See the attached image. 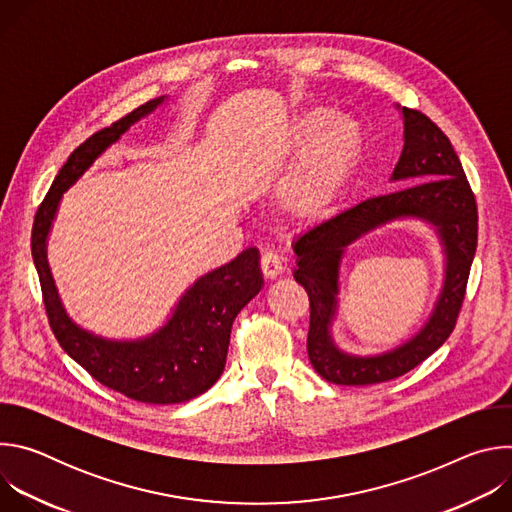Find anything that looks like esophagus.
Returning a JSON list of instances; mask_svg holds the SVG:
<instances>
[{"instance_id":"34e87169","label":"esophagus","mask_w":512,"mask_h":512,"mask_svg":"<svg viewBox=\"0 0 512 512\" xmlns=\"http://www.w3.org/2000/svg\"><path fill=\"white\" fill-rule=\"evenodd\" d=\"M261 273L265 279H277L283 273V265L275 253H263L261 255Z\"/></svg>"}]
</instances>
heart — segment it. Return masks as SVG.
Listing matches in <instances>:
<instances>
[{
  "mask_svg": "<svg viewBox=\"0 0 512 512\" xmlns=\"http://www.w3.org/2000/svg\"><path fill=\"white\" fill-rule=\"evenodd\" d=\"M362 145L356 121L310 109L296 117L289 131V150L304 157L277 186V208L291 223L320 218L342 190Z\"/></svg>",
  "mask_w": 512,
  "mask_h": 512,
  "instance_id": "heart-1",
  "label": "heart"
}]
</instances>
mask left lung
Here are the masks:
<instances>
[{
	"instance_id": "obj_1",
	"label": "left lung",
	"mask_w": 512,
	"mask_h": 512,
	"mask_svg": "<svg viewBox=\"0 0 512 512\" xmlns=\"http://www.w3.org/2000/svg\"><path fill=\"white\" fill-rule=\"evenodd\" d=\"M403 121V150L389 182L407 188L364 200L296 239L294 277L310 296L308 356L328 383L375 385L397 379L431 356L452 334L470 265L476 253V200L450 139L423 113L395 105ZM397 220H419L432 227L445 255V281L420 330L405 343L377 355H352L333 340L339 267L358 238Z\"/></svg>"
}]
</instances>
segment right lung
<instances>
[{
	"instance_id": "1",
	"label": "right lung",
	"mask_w": 512,
	"mask_h": 512,
	"mask_svg": "<svg viewBox=\"0 0 512 512\" xmlns=\"http://www.w3.org/2000/svg\"><path fill=\"white\" fill-rule=\"evenodd\" d=\"M166 101L168 97L148 101L79 145L54 178L32 227V257L50 328L60 346L101 385L154 405L190 401L223 375L233 322L263 287L259 251L249 247L233 261L200 275L174 304L168 320L152 334L117 340L79 326L66 314L48 265V237L62 194L75 186L131 125L152 115Z\"/></svg>"
}]
</instances>
